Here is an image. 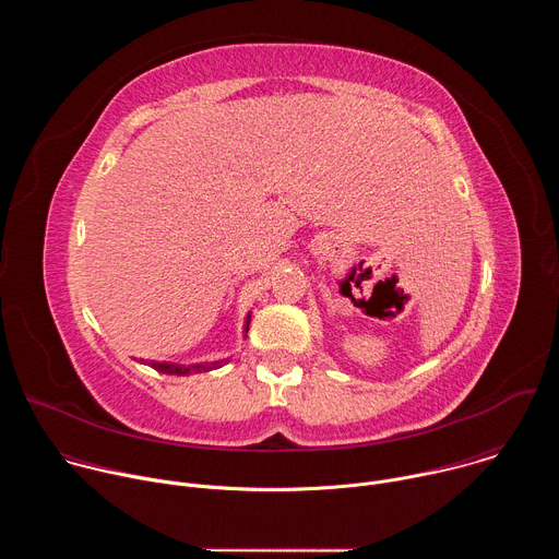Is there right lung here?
Returning a JSON list of instances; mask_svg holds the SVG:
<instances>
[{
    "mask_svg": "<svg viewBox=\"0 0 559 559\" xmlns=\"http://www.w3.org/2000/svg\"><path fill=\"white\" fill-rule=\"evenodd\" d=\"M248 325H250V318H248ZM221 365L218 362H210V365H194V367H177V365H158V362H152L154 369L164 371V373H175V376H186L190 371H210V369H216Z\"/></svg>",
    "mask_w": 559,
    "mask_h": 559,
    "instance_id": "1",
    "label": "right lung"
}]
</instances>
